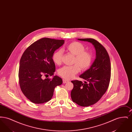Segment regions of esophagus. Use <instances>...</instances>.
I'll list each match as a JSON object with an SVG mask.
<instances>
[{"label":"esophagus","instance_id":"obj_1","mask_svg":"<svg viewBox=\"0 0 132 132\" xmlns=\"http://www.w3.org/2000/svg\"><path fill=\"white\" fill-rule=\"evenodd\" d=\"M67 82H68V81L67 80H66L65 79H63V84H65V83H67Z\"/></svg>","mask_w":132,"mask_h":132}]
</instances>
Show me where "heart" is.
Returning <instances> with one entry per match:
<instances>
[{
	"label": "heart",
	"instance_id": "1",
	"mask_svg": "<svg viewBox=\"0 0 132 132\" xmlns=\"http://www.w3.org/2000/svg\"><path fill=\"white\" fill-rule=\"evenodd\" d=\"M66 50L69 53L74 55L73 64H75L71 66H64L58 70V73L60 76L66 80L72 79L80 71L86 70L90 66L92 61V55L85 51V47L83 44L79 42H73L68 44ZM62 51L59 50L54 52L52 55V60L57 65H60L62 63Z\"/></svg>",
	"mask_w": 132,
	"mask_h": 132
}]
</instances>
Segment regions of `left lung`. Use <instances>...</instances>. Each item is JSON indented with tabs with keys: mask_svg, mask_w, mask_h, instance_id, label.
<instances>
[{
	"mask_svg": "<svg viewBox=\"0 0 132 132\" xmlns=\"http://www.w3.org/2000/svg\"><path fill=\"white\" fill-rule=\"evenodd\" d=\"M78 40L88 42L94 46L96 56L90 68L80 77L85 81L75 80L71 82L74 88L71 96L73 102L81 106L94 104L105 93L111 76V63L105 48L93 38H78Z\"/></svg>",
	"mask_w": 132,
	"mask_h": 132,
	"instance_id": "1",
	"label": "left lung"
}]
</instances>
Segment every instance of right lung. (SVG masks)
Listing matches in <instances>:
<instances>
[{"mask_svg": "<svg viewBox=\"0 0 132 132\" xmlns=\"http://www.w3.org/2000/svg\"><path fill=\"white\" fill-rule=\"evenodd\" d=\"M63 39L43 38L29 46L21 58L19 82L21 89L32 102L40 104L50 101L55 88L62 84L58 76L52 79L43 76L53 75L55 65L52 55L64 44Z\"/></svg>", "mask_w": 132, "mask_h": 132, "instance_id": "add662e5", "label": "right lung"}]
</instances>
